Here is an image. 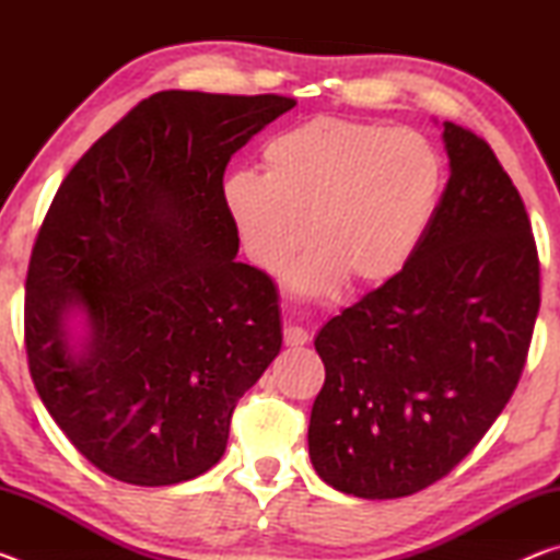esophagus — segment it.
Masks as SVG:
<instances>
[{"label":"esophagus","instance_id":"34e87169","mask_svg":"<svg viewBox=\"0 0 560 560\" xmlns=\"http://www.w3.org/2000/svg\"><path fill=\"white\" fill-rule=\"evenodd\" d=\"M283 343L289 348H299L303 343H308V334L301 326H287L283 328Z\"/></svg>","mask_w":560,"mask_h":560}]
</instances>
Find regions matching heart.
Returning <instances> with one entry per match:
<instances>
[{"mask_svg": "<svg viewBox=\"0 0 560 560\" xmlns=\"http://www.w3.org/2000/svg\"><path fill=\"white\" fill-rule=\"evenodd\" d=\"M264 175L236 170L224 210L264 271H279L306 240L289 287L324 296L393 281L415 259L442 197L444 165L428 138L407 128L316 116L267 140Z\"/></svg>", "mask_w": 560, "mask_h": 560, "instance_id": "b5f03b06", "label": "heart"}]
</instances>
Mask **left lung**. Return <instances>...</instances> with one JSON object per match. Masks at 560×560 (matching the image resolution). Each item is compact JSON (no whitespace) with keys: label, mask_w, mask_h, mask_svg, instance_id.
Instances as JSON below:
<instances>
[{"label":"left lung","mask_w":560,"mask_h":560,"mask_svg":"<svg viewBox=\"0 0 560 560\" xmlns=\"http://www.w3.org/2000/svg\"><path fill=\"white\" fill-rule=\"evenodd\" d=\"M450 183L415 259L318 330L320 479L360 499L434 485L477 447L524 371L541 306L518 189L485 140L442 122Z\"/></svg>","instance_id":"1"}]
</instances>
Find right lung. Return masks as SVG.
<instances>
[{
    "label": "right lung",
    "mask_w": 560,
    "mask_h": 560,
    "mask_svg": "<svg viewBox=\"0 0 560 560\" xmlns=\"http://www.w3.org/2000/svg\"><path fill=\"white\" fill-rule=\"evenodd\" d=\"M293 106L155 93L91 145L46 212L26 273L32 381L113 479L167 487L212 469L236 400L279 355V293L236 261L222 177Z\"/></svg>",
    "instance_id": "obj_1"
}]
</instances>
